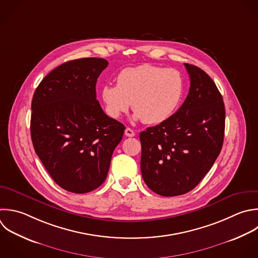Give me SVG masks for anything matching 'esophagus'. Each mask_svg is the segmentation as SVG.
<instances>
[{"label":"esophagus","mask_w":258,"mask_h":258,"mask_svg":"<svg viewBox=\"0 0 258 258\" xmlns=\"http://www.w3.org/2000/svg\"><path fill=\"white\" fill-rule=\"evenodd\" d=\"M125 135L128 136V137H133V136H135V132L130 128H126L125 129Z\"/></svg>","instance_id":"1"}]
</instances>
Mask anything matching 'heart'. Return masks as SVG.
Returning <instances> with one entry per match:
<instances>
[{"mask_svg":"<svg viewBox=\"0 0 258 258\" xmlns=\"http://www.w3.org/2000/svg\"><path fill=\"white\" fill-rule=\"evenodd\" d=\"M184 92V79L177 70L145 63L121 71L117 85H104L100 95L109 117L120 118L132 103L134 119L153 125L177 111Z\"/></svg>","mask_w":258,"mask_h":258,"instance_id":"obj_1","label":"heart"}]
</instances>
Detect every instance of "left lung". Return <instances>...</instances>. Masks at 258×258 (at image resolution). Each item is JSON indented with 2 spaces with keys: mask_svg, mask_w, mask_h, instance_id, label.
<instances>
[{
  "mask_svg": "<svg viewBox=\"0 0 258 258\" xmlns=\"http://www.w3.org/2000/svg\"><path fill=\"white\" fill-rule=\"evenodd\" d=\"M190 80L187 97L166 121L139 135L141 173L147 186L164 197L195 188L222 149L225 106L213 80L184 63Z\"/></svg>",
  "mask_w": 258,
  "mask_h": 258,
  "instance_id": "obj_1",
  "label": "left lung"
}]
</instances>
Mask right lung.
<instances>
[{
	"instance_id": "obj_1",
	"label": "right lung",
	"mask_w": 258,
	"mask_h": 258,
	"mask_svg": "<svg viewBox=\"0 0 258 258\" xmlns=\"http://www.w3.org/2000/svg\"><path fill=\"white\" fill-rule=\"evenodd\" d=\"M104 58L71 60L50 72L31 104V138L36 154L62 188L85 194L106 179L125 126L101 108L96 84Z\"/></svg>"
}]
</instances>
